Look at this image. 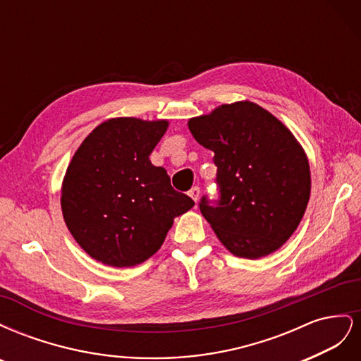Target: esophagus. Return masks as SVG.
Instances as JSON below:
<instances>
[{
  "label": "esophagus",
  "instance_id": "34e87169",
  "mask_svg": "<svg viewBox=\"0 0 361 361\" xmlns=\"http://www.w3.org/2000/svg\"><path fill=\"white\" fill-rule=\"evenodd\" d=\"M188 195L194 200L197 202L199 200V195H200V188L199 187H192L190 191H188Z\"/></svg>",
  "mask_w": 361,
  "mask_h": 361
}]
</instances>
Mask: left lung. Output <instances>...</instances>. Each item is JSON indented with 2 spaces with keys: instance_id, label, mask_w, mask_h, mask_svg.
I'll return each mask as SVG.
<instances>
[{
  "instance_id": "obj_1",
  "label": "left lung",
  "mask_w": 361,
  "mask_h": 361,
  "mask_svg": "<svg viewBox=\"0 0 361 361\" xmlns=\"http://www.w3.org/2000/svg\"><path fill=\"white\" fill-rule=\"evenodd\" d=\"M188 129L214 152L221 199L200 211L232 255L274 253L297 231L310 199V166L285 123L250 101L223 104L188 120Z\"/></svg>"
}]
</instances>
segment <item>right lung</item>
Masks as SVG:
<instances>
[{"label": "right lung", "mask_w": 361, "mask_h": 361, "mask_svg": "<svg viewBox=\"0 0 361 361\" xmlns=\"http://www.w3.org/2000/svg\"><path fill=\"white\" fill-rule=\"evenodd\" d=\"M167 128L169 120L108 118L76 149L61 183V211L94 260L116 268L143 264L161 248L174 218L194 206L149 159Z\"/></svg>", "instance_id": "obj_1"}]
</instances>
